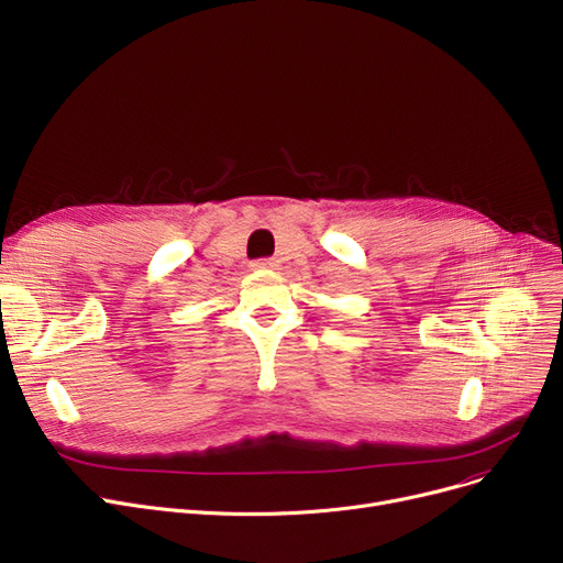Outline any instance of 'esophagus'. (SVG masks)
<instances>
[{"label": "esophagus", "instance_id": "obj_1", "mask_svg": "<svg viewBox=\"0 0 563 563\" xmlns=\"http://www.w3.org/2000/svg\"><path fill=\"white\" fill-rule=\"evenodd\" d=\"M278 262L276 260H255L253 268H276Z\"/></svg>", "mask_w": 563, "mask_h": 563}]
</instances>
